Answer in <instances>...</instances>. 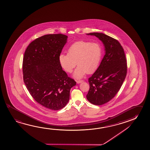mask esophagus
Listing matches in <instances>:
<instances>
[{
    "label": "esophagus",
    "instance_id": "1",
    "mask_svg": "<svg viewBox=\"0 0 150 150\" xmlns=\"http://www.w3.org/2000/svg\"><path fill=\"white\" fill-rule=\"evenodd\" d=\"M83 80H78V81H76V82H77V83H79L83 82Z\"/></svg>",
    "mask_w": 150,
    "mask_h": 150
}]
</instances>
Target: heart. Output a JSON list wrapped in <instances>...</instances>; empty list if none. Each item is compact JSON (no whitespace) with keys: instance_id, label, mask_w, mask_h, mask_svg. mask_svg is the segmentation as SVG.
Returning a JSON list of instances; mask_svg holds the SVG:
<instances>
[{"instance_id":"obj_1","label":"heart","mask_w":150,"mask_h":150,"mask_svg":"<svg viewBox=\"0 0 150 150\" xmlns=\"http://www.w3.org/2000/svg\"><path fill=\"white\" fill-rule=\"evenodd\" d=\"M103 54V46L99 42H91L81 40L69 47L68 53L59 55V61L62 67L71 73L77 65L74 73L76 78H81L86 74L96 71L100 63Z\"/></svg>"}]
</instances>
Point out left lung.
<instances>
[{
  "mask_svg": "<svg viewBox=\"0 0 150 150\" xmlns=\"http://www.w3.org/2000/svg\"><path fill=\"white\" fill-rule=\"evenodd\" d=\"M103 42L106 53L96 71L88 79L86 98L95 105H101L113 98L120 90L127 73V63L122 47L117 40L102 33L93 32Z\"/></svg>",
  "mask_w": 150,
  "mask_h": 150,
  "instance_id": "8db88e82",
  "label": "left lung"
}]
</instances>
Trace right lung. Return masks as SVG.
I'll list each match as a JSON object with an SVG mask.
<instances>
[{"mask_svg":"<svg viewBox=\"0 0 150 150\" xmlns=\"http://www.w3.org/2000/svg\"><path fill=\"white\" fill-rule=\"evenodd\" d=\"M67 38L61 33L38 38L29 44L23 58V79L29 93L37 103L53 110L67 105L76 83L59 63Z\"/></svg>","mask_w":150,"mask_h":150,"instance_id":"obj_1","label":"right lung"}]
</instances>
